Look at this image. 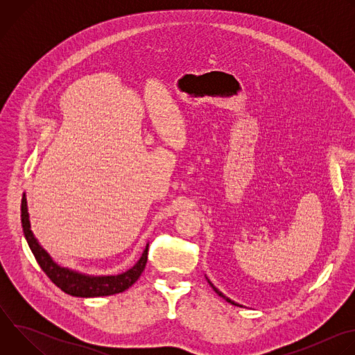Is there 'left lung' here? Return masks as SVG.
I'll return each instance as SVG.
<instances>
[{
    "mask_svg": "<svg viewBox=\"0 0 355 355\" xmlns=\"http://www.w3.org/2000/svg\"><path fill=\"white\" fill-rule=\"evenodd\" d=\"M207 279H208V278H207ZM208 282H209V285L214 288V291H215V292H216L219 296H222L225 300H227L229 303H232V305H234V306H241V305H239V303H236L234 300H232V299H229L227 296H225V295H223V293H222V292H220V291H219V289H218V288H216V286H215V285H214V284H212L209 279H208Z\"/></svg>",
    "mask_w": 355,
    "mask_h": 355,
    "instance_id": "left-lung-1",
    "label": "left lung"
}]
</instances>
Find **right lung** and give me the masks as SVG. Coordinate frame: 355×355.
Here are the masks:
<instances>
[{"mask_svg":"<svg viewBox=\"0 0 355 355\" xmlns=\"http://www.w3.org/2000/svg\"><path fill=\"white\" fill-rule=\"evenodd\" d=\"M21 220L24 227L25 239L29 244V248L32 250L33 256L43 270V272L50 278L56 286H59L63 292L71 295V296H80V297H95V296H110L119 292L126 291L129 286H132L139 277L141 275L146 263H147V251L148 244H146V248L143 251L141 257L139 261L128 271L119 274V275H85L78 271L60 267L53 261V259L49 256V252L39 244L36 237L33 236L31 230V222H29V214H28V204H26V195L22 196L21 204Z\"/></svg>","mask_w":355,"mask_h":355,"instance_id":"right-lung-1","label":"right lung"}]
</instances>
